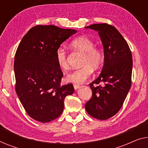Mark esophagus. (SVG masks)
Wrapping results in <instances>:
<instances>
[{
  "mask_svg": "<svg viewBox=\"0 0 148 148\" xmlns=\"http://www.w3.org/2000/svg\"><path fill=\"white\" fill-rule=\"evenodd\" d=\"M74 90H76L77 89H78V88H80V86L77 85V84H74Z\"/></svg>",
  "mask_w": 148,
  "mask_h": 148,
  "instance_id": "esophagus-1",
  "label": "esophagus"
}]
</instances>
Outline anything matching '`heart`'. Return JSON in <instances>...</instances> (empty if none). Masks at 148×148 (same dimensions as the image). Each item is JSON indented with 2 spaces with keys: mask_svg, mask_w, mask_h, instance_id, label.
Listing matches in <instances>:
<instances>
[{
  "mask_svg": "<svg viewBox=\"0 0 148 148\" xmlns=\"http://www.w3.org/2000/svg\"><path fill=\"white\" fill-rule=\"evenodd\" d=\"M70 46L84 52L82 60L83 66L67 74L66 80L70 83L80 84L91 76L92 68L97 70L101 66L103 60V55L100 49L94 47V42L86 36H79L75 38L70 43ZM56 60L61 69H68L66 52L63 48L60 47L57 49Z\"/></svg>",
  "mask_w": 148,
  "mask_h": 148,
  "instance_id": "heart-1",
  "label": "heart"
}]
</instances>
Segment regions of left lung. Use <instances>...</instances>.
I'll return each instance as SVG.
<instances>
[{"label": "left lung", "mask_w": 148, "mask_h": 148, "mask_svg": "<svg viewBox=\"0 0 148 148\" xmlns=\"http://www.w3.org/2000/svg\"><path fill=\"white\" fill-rule=\"evenodd\" d=\"M85 28L98 32L104 55L100 76L90 84L92 96L85 104V108L93 118L107 120L119 112L130 89L132 52L127 42L114 26L94 24ZM100 83L102 86H93Z\"/></svg>", "instance_id": "8db88e82"}]
</instances>
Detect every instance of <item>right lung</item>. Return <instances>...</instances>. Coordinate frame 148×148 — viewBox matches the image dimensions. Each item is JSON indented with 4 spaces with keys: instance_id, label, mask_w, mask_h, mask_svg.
Returning <instances> with one entry per match:
<instances>
[{
    "instance_id": "add662e5",
    "label": "right lung",
    "mask_w": 148,
    "mask_h": 148,
    "mask_svg": "<svg viewBox=\"0 0 148 148\" xmlns=\"http://www.w3.org/2000/svg\"><path fill=\"white\" fill-rule=\"evenodd\" d=\"M76 30L37 25L24 36L14 56L15 90L30 117L49 122L62 113L66 96L74 93L72 84L61 86L63 73L56 60L60 45Z\"/></svg>"
}]
</instances>
